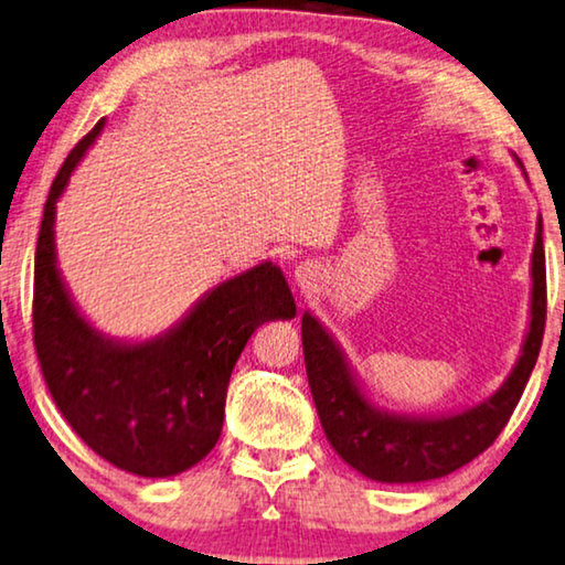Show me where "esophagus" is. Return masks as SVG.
<instances>
[{"mask_svg": "<svg viewBox=\"0 0 565 565\" xmlns=\"http://www.w3.org/2000/svg\"><path fill=\"white\" fill-rule=\"evenodd\" d=\"M294 276H297V281L301 286H309L311 281L317 279V266L309 264V262H303V264L297 266V271H294Z\"/></svg>", "mask_w": 565, "mask_h": 565, "instance_id": "34e87169", "label": "esophagus"}]
</instances>
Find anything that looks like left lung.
<instances>
[{"label": "left lung", "mask_w": 565, "mask_h": 565, "mask_svg": "<svg viewBox=\"0 0 565 565\" xmlns=\"http://www.w3.org/2000/svg\"><path fill=\"white\" fill-rule=\"evenodd\" d=\"M531 279V321H527L521 356L508 380L478 405L437 417L397 415V412L380 409L364 395L342 347L321 327L317 317L303 311L301 342L311 397H315L327 440L339 458L364 478L377 482H425L450 476L452 470L488 450L513 415L541 352L545 327L541 218L535 226Z\"/></svg>", "instance_id": "1"}]
</instances>
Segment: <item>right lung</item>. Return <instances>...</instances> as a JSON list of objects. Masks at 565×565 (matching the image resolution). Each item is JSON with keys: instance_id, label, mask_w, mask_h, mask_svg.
Returning a JSON list of instances; mask_svg holds the SVG:
<instances>
[{"instance_id": "1", "label": "right lung", "mask_w": 565, "mask_h": 565, "mask_svg": "<svg viewBox=\"0 0 565 565\" xmlns=\"http://www.w3.org/2000/svg\"><path fill=\"white\" fill-rule=\"evenodd\" d=\"M105 118L62 163L34 256V347L50 395L87 447L140 478H170L216 447L236 360L258 324L294 319L297 303L271 262L231 276L146 342L105 337L79 315L57 268L55 211Z\"/></svg>"}]
</instances>
